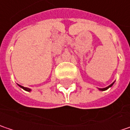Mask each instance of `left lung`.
<instances>
[{"label":"left lung","instance_id":"left-lung-1","mask_svg":"<svg viewBox=\"0 0 130 130\" xmlns=\"http://www.w3.org/2000/svg\"><path fill=\"white\" fill-rule=\"evenodd\" d=\"M114 82H112V83L111 85H110L109 86H107V87H106V88H99V90H101V91H104V90H107L108 88H111V87H112V86L113 85V84H114Z\"/></svg>","mask_w":130,"mask_h":130}]
</instances>
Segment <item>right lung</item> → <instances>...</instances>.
Listing matches in <instances>:
<instances>
[{"mask_svg": "<svg viewBox=\"0 0 130 130\" xmlns=\"http://www.w3.org/2000/svg\"><path fill=\"white\" fill-rule=\"evenodd\" d=\"M19 85V87H20L21 88H23V90H25L26 91H28V92H30L31 90L30 89V88H25V87H23V86H21V85Z\"/></svg>", "mask_w": 130, "mask_h": 130, "instance_id": "obj_1", "label": "right lung"}]
</instances>
